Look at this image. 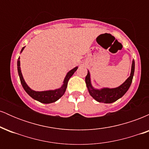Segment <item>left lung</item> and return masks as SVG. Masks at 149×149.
Returning a JSON list of instances; mask_svg holds the SVG:
<instances>
[{"instance_id":"obj_1","label":"left lung","mask_w":149,"mask_h":149,"mask_svg":"<svg viewBox=\"0 0 149 149\" xmlns=\"http://www.w3.org/2000/svg\"><path fill=\"white\" fill-rule=\"evenodd\" d=\"M134 72V60H132L130 76L122 85L116 88H104L98 90V89H95L92 87L91 80H90V74L88 71V74L85 77V83H86L89 93L97 102L106 104L113 103V102L117 101L118 99L121 98L127 92L128 89L130 87L132 82Z\"/></svg>"}]
</instances>
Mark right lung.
Here are the masks:
<instances>
[{
    "instance_id": "right-lung-1",
    "label": "right lung",
    "mask_w": 149,
    "mask_h": 149,
    "mask_svg": "<svg viewBox=\"0 0 149 149\" xmlns=\"http://www.w3.org/2000/svg\"><path fill=\"white\" fill-rule=\"evenodd\" d=\"M25 47H22L21 52L24 50ZM78 69V66L75 67L74 69H73L71 71H69V72L67 73L66 77H65L64 82H63V84L61 85V87L59 89H56V90H47V91H35V90H31L29 87L27 85L24 79L23 76L22 74L21 71V68H20V61H19V57L18 58L17 60V70H18V73L19 76L20 81H21L22 85L23 87V88L24 89V90L31 97L34 99L35 100L38 101V102H41V103L43 104H49L52 103V102H56L59 100V98L61 96H63V95L64 94L65 91H66V89L67 88V84L68 81L70 79L71 76H73V73H75V71Z\"/></svg>"
}]
</instances>
